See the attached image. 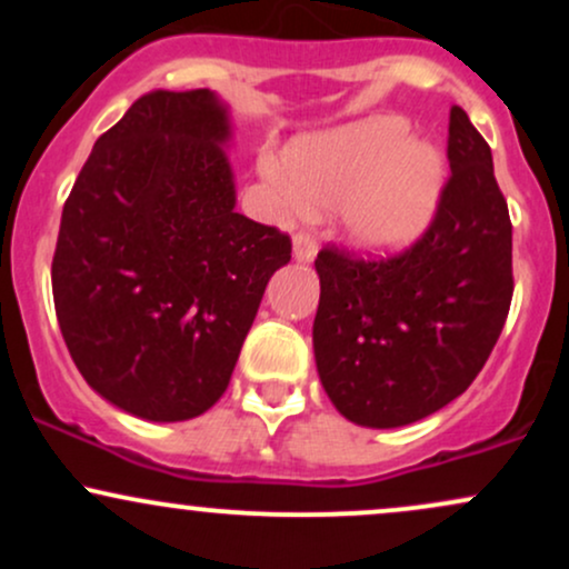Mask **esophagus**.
I'll list each match as a JSON object with an SVG mask.
<instances>
[{"label":"esophagus","mask_w":569,"mask_h":569,"mask_svg":"<svg viewBox=\"0 0 569 569\" xmlns=\"http://www.w3.org/2000/svg\"><path fill=\"white\" fill-rule=\"evenodd\" d=\"M316 253H318V243L310 232L302 230L293 234V257H297L299 262H312Z\"/></svg>","instance_id":"1"}]
</instances>
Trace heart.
Listing matches in <instances>:
<instances>
[{"mask_svg":"<svg viewBox=\"0 0 569 569\" xmlns=\"http://www.w3.org/2000/svg\"><path fill=\"white\" fill-rule=\"evenodd\" d=\"M283 173L305 202L337 206L350 238L371 251L417 238L441 184L439 154L407 139L393 117L297 141L286 152ZM278 181L284 187L280 176Z\"/></svg>","mask_w":569,"mask_h":569,"instance_id":"1","label":"heart"}]
</instances>
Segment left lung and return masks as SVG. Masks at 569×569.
Returning a JSON list of instances; mask_svg holds the SVG:
<instances>
[{"instance_id": "8db88e82", "label": "left lung", "mask_w": 569, "mask_h": 569, "mask_svg": "<svg viewBox=\"0 0 569 569\" xmlns=\"http://www.w3.org/2000/svg\"><path fill=\"white\" fill-rule=\"evenodd\" d=\"M447 160L433 221L409 248L361 259L326 246L316 259L318 375L356 426H409L466 393L508 318L511 217L489 143L460 107Z\"/></svg>"}]
</instances>
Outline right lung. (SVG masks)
I'll return each mask as SVG.
<instances>
[{
	"mask_svg": "<svg viewBox=\"0 0 569 569\" xmlns=\"http://www.w3.org/2000/svg\"><path fill=\"white\" fill-rule=\"evenodd\" d=\"M227 107L152 90L96 141L61 213L53 299L84 382L152 422L192 420L230 385L291 238L234 211Z\"/></svg>",
	"mask_w": 569,
	"mask_h": 569,
	"instance_id": "right-lung-1",
	"label": "right lung"
}]
</instances>
